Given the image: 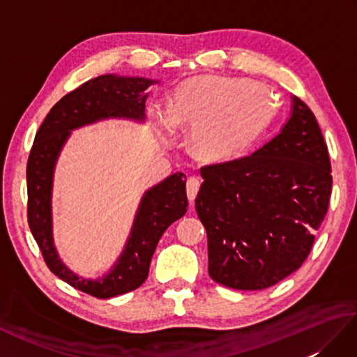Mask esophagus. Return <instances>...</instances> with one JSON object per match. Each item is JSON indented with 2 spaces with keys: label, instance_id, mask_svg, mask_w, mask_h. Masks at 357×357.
Instances as JSON below:
<instances>
[{
  "label": "esophagus",
  "instance_id": "34e87169",
  "mask_svg": "<svg viewBox=\"0 0 357 357\" xmlns=\"http://www.w3.org/2000/svg\"><path fill=\"white\" fill-rule=\"evenodd\" d=\"M199 187H201V183H199L198 178H195V176L188 178V181H187V198H188V201H190L192 206L195 202L196 195H198V192H199Z\"/></svg>",
  "mask_w": 357,
  "mask_h": 357
}]
</instances>
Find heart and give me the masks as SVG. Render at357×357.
<instances>
[{
    "mask_svg": "<svg viewBox=\"0 0 357 357\" xmlns=\"http://www.w3.org/2000/svg\"><path fill=\"white\" fill-rule=\"evenodd\" d=\"M273 113V95L259 82L195 78L184 82L155 116L164 127L193 126L192 142L201 155L224 158L247 147Z\"/></svg>",
    "mask_w": 357,
    "mask_h": 357,
    "instance_id": "heart-1",
    "label": "heart"
}]
</instances>
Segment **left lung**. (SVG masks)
Segmentation results:
<instances>
[{"mask_svg":"<svg viewBox=\"0 0 357 357\" xmlns=\"http://www.w3.org/2000/svg\"><path fill=\"white\" fill-rule=\"evenodd\" d=\"M291 100V116L271 141L201 169L195 206L207 230L208 275L234 290H264L298 270L328 211L327 144L308 105Z\"/></svg>","mask_w":357,"mask_h":357,"instance_id":"8db88e82","label":"left lung"}]
</instances>
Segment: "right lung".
I'll return each instance as SVG.
<instances>
[{
  "label": "right lung",
  "instance_id": "1",
  "mask_svg": "<svg viewBox=\"0 0 357 357\" xmlns=\"http://www.w3.org/2000/svg\"><path fill=\"white\" fill-rule=\"evenodd\" d=\"M156 81L102 75L63 96L38 128L27 161V221L49 270L64 282L98 299L133 291L149 276L159 239L188 207L185 174L174 173L142 196L123 255L109 275L92 280L75 275L58 257L52 236L53 169L70 130L104 118L144 119V93Z\"/></svg>",
  "mask_w": 357,
  "mask_h": 357
}]
</instances>
